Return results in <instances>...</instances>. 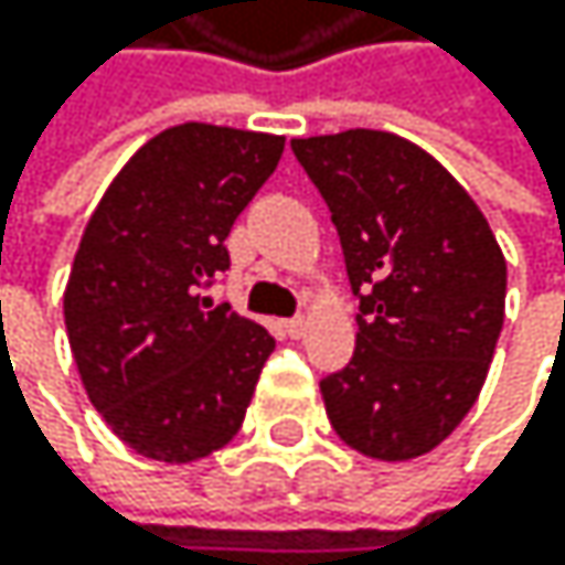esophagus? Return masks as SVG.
Returning a JSON list of instances; mask_svg holds the SVG:
<instances>
[{"mask_svg":"<svg viewBox=\"0 0 565 565\" xmlns=\"http://www.w3.org/2000/svg\"><path fill=\"white\" fill-rule=\"evenodd\" d=\"M285 332H288L291 339H301V335H305V318H288V321H285Z\"/></svg>","mask_w":565,"mask_h":565,"instance_id":"1","label":"esophagus"}]
</instances>
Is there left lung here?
<instances>
[{"instance_id": "8db88e82", "label": "left lung", "mask_w": 565, "mask_h": 565, "mask_svg": "<svg viewBox=\"0 0 565 565\" xmlns=\"http://www.w3.org/2000/svg\"><path fill=\"white\" fill-rule=\"evenodd\" d=\"M332 210L355 315V352L321 380L335 434L365 458L434 450L475 406L505 321V257L434 156L393 131L291 141Z\"/></svg>"}]
</instances>
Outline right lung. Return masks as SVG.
Masks as SVG:
<instances>
[{
	"label": "right lung",
	"mask_w": 565,
	"mask_h": 565,
	"mask_svg": "<svg viewBox=\"0 0 565 565\" xmlns=\"http://www.w3.org/2000/svg\"><path fill=\"white\" fill-rule=\"evenodd\" d=\"M285 138L185 121L148 138L87 220L63 291L81 383L141 458L189 465L241 430L274 352L264 324L200 291Z\"/></svg>",
	"instance_id": "right-lung-1"
}]
</instances>
